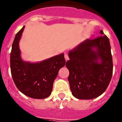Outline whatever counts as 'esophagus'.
I'll use <instances>...</instances> for the list:
<instances>
[{
  "label": "esophagus",
  "mask_w": 122,
  "mask_h": 122,
  "mask_svg": "<svg viewBox=\"0 0 122 122\" xmlns=\"http://www.w3.org/2000/svg\"><path fill=\"white\" fill-rule=\"evenodd\" d=\"M65 59L66 61H68V60H69L68 55L67 54H65Z\"/></svg>",
  "instance_id": "obj_1"
}]
</instances>
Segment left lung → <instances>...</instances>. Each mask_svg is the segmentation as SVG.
Returning a JSON list of instances; mask_svg holds the SVG:
<instances>
[{
    "label": "left lung",
    "instance_id": "left-lung-1",
    "mask_svg": "<svg viewBox=\"0 0 122 122\" xmlns=\"http://www.w3.org/2000/svg\"><path fill=\"white\" fill-rule=\"evenodd\" d=\"M94 39H86L69 51L66 66L74 97L81 100L97 97L105 91L112 78L113 64L108 37L102 30Z\"/></svg>",
    "mask_w": 122,
    "mask_h": 122
}]
</instances>
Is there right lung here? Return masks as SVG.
<instances>
[{
	"instance_id": "add662e5",
	"label": "right lung",
	"mask_w": 122,
	"mask_h": 122,
	"mask_svg": "<svg viewBox=\"0 0 122 122\" xmlns=\"http://www.w3.org/2000/svg\"><path fill=\"white\" fill-rule=\"evenodd\" d=\"M24 28L23 26L17 33L12 45L10 54L12 77L17 89L23 94L33 99H45L51 94L59 70L65 65L64 54L36 63L23 60L19 41Z\"/></svg>"
}]
</instances>
